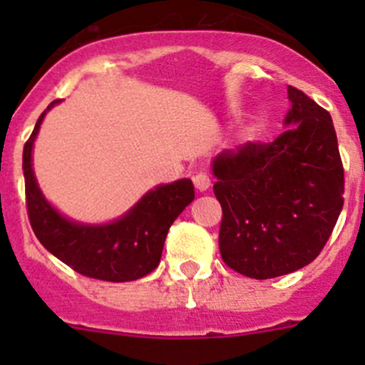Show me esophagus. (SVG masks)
<instances>
[{
    "instance_id": "34e87169",
    "label": "esophagus",
    "mask_w": 365,
    "mask_h": 365,
    "mask_svg": "<svg viewBox=\"0 0 365 365\" xmlns=\"http://www.w3.org/2000/svg\"><path fill=\"white\" fill-rule=\"evenodd\" d=\"M192 182H194V187H196L200 192H205V190H208L210 185H212V180L208 178L206 173H196V175L192 176Z\"/></svg>"
}]
</instances>
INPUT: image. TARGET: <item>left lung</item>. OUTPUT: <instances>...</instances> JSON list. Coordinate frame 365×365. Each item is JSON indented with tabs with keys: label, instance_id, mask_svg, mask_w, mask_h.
I'll use <instances>...</instances> for the list:
<instances>
[{
	"label": "left lung",
	"instance_id": "1",
	"mask_svg": "<svg viewBox=\"0 0 365 365\" xmlns=\"http://www.w3.org/2000/svg\"><path fill=\"white\" fill-rule=\"evenodd\" d=\"M286 130L212 160L222 206L224 263L252 279L292 274L316 259L344 203V169L329 111L288 86Z\"/></svg>",
	"mask_w": 365,
	"mask_h": 365
}]
</instances>
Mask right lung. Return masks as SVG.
<instances>
[{
  "label": "right lung",
  "instance_id": "right-lung-1",
  "mask_svg": "<svg viewBox=\"0 0 365 365\" xmlns=\"http://www.w3.org/2000/svg\"><path fill=\"white\" fill-rule=\"evenodd\" d=\"M58 102H51L40 114L24 145L23 171L29 224L40 244L81 275L109 282L145 277L159 267L171 224L194 201L192 182L182 178L157 185L113 222L83 224L67 219L43 197L31 164L33 143L40 125Z\"/></svg>",
  "mask_w": 365,
  "mask_h": 365
}]
</instances>
